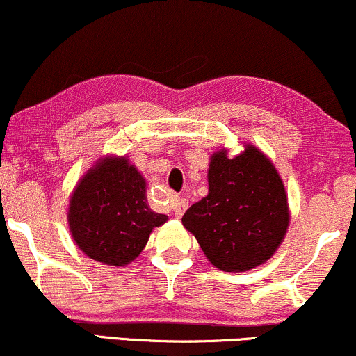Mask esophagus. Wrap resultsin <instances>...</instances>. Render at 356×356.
<instances>
[{
	"label": "esophagus",
	"mask_w": 356,
	"mask_h": 356,
	"mask_svg": "<svg viewBox=\"0 0 356 356\" xmlns=\"http://www.w3.org/2000/svg\"><path fill=\"white\" fill-rule=\"evenodd\" d=\"M187 207H189V202H187V199H182V197H177V195H174V197H172V209H174L177 218H181L184 212H186Z\"/></svg>",
	"instance_id": "34e87169"
}]
</instances>
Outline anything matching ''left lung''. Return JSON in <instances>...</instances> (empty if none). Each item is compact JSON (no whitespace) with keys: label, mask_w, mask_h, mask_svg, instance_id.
I'll list each match as a JSON object with an SVG mask.
<instances>
[{"label":"left lung","mask_w":356,"mask_h":356,"mask_svg":"<svg viewBox=\"0 0 356 356\" xmlns=\"http://www.w3.org/2000/svg\"><path fill=\"white\" fill-rule=\"evenodd\" d=\"M209 192L182 218L212 266L243 273L264 264L284 241L289 204L283 179L271 159L246 144L231 157L219 149L207 170Z\"/></svg>","instance_id":"left-lung-1"}]
</instances>
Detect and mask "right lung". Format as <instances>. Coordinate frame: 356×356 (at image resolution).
Masks as SVG:
<instances>
[{
  "instance_id": "add662e5",
  "label": "right lung",
  "mask_w": 356,
  "mask_h": 356,
  "mask_svg": "<svg viewBox=\"0 0 356 356\" xmlns=\"http://www.w3.org/2000/svg\"><path fill=\"white\" fill-rule=\"evenodd\" d=\"M147 181L127 155H104L81 175L68 204V227L83 254L107 266H127L154 227L167 222L147 204Z\"/></svg>"
}]
</instances>
